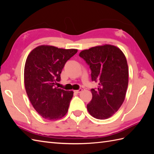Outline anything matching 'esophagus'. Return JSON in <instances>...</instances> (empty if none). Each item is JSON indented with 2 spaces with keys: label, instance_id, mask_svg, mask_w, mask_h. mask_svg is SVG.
I'll use <instances>...</instances> for the list:
<instances>
[{
  "label": "esophagus",
  "instance_id": "34e87169",
  "mask_svg": "<svg viewBox=\"0 0 154 154\" xmlns=\"http://www.w3.org/2000/svg\"><path fill=\"white\" fill-rule=\"evenodd\" d=\"M82 91H83V89H79L77 90V91H75V92L76 93H80Z\"/></svg>",
  "mask_w": 154,
  "mask_h": 154
}]
</instances>
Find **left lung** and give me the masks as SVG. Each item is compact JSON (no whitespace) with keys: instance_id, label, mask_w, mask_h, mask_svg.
Returning a JSON list of instances; mask_svg holds the SVG:
<instances>
[{"instance_id":"1","label":"left lung","mask_w":154,"mask_h":154,"mask_svg":"<svg viewBox=\"0 0 154 154\" xmlns=\"http://www.w3.org/2000/svg\"><path fill=\"white\" fill-rule=\"evenodd\" d=\"M79 56L89 65L92 81L99 85L91 90L93 97L87 106L88 112L97 119H109L125 99L128 84L125 55L119 48L106 44L83 50Z\"/></svg>"}]
</instances>
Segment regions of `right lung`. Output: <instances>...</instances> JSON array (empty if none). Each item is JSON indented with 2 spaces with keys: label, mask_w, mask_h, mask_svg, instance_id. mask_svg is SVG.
I'll list each match as a JSON object with an SVG mask.
<instances>
[{
  "label": "right lung",
  "mask_w": 154,
  "mask_h": 154,
  "mask_svg": "<svg viewBox=\"0 0 154 154\" xmlns=\"http://www.w3.org/2000/svg\"><path fill=\"white\" fill-rule=\"evenodd\" d=\"M77 52L75 49L40 45L32 50L24 67L25 89L30 103L45 119L55 120L63 117L73 92L55 87L67 60Z\"/></svg>",
  "instance_id": "obj_1"
}]
</instances>
